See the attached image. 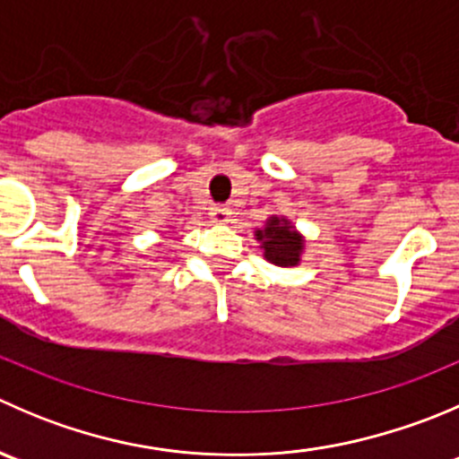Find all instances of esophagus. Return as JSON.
Wrapping results in <instances>:
<instances>
[{"instance_id":"esophagus-1","label":"esophagus","mask_w":459,"mask_h":459,"mask_svg":"<svg viewBox=\"0 0 459 459\" xmlns=\"http://www.w3.org/2000/svg\"><path fill=\"white\" fill-rule=\"evenodd\" d=\"M230 217V211L224 206V204H215V206H211V220L215 221V224H226Z\"/></svg>"}]
</instances>
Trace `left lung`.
<instances>
[{
  "label": "left lung",
  "mask_w": 459,
  "mask_h": 459,
  "mask_svg": "<svg viewBox=\"0 0 459 459\" xmlns=\"http://www.w3.org/2000/svg\"><path fill=\"white\" fill-rule=\"evenodd\" d=\"M255 235L262 242L266 260L278 266L298 264L305 239L293 230V226L284 217H269L264 229L255 230Z\"/></svg>",
  "instance_id": "obj_1"
}]
</instances>
